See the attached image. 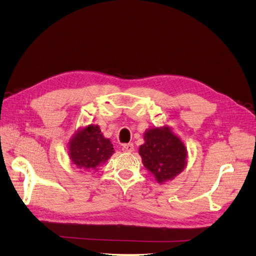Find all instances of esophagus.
I'll list each match as a JSON object with an SVG mask.
<instances>
[{"label": "esophagus", "instance_id": "34e87169", "mask_svg": "<svg viewBox=\"0 0 256 256\" xmlns=\"http://www.w3.org/2000/svg\"><path fill=\"white\" fill-rule=\"evenodd\" d=\"M122 150L123 152H126V153H130L134 150V144H126L122 146Z\"/></svg>", "mask_w": 256, "mask_h": 256}]
</instances>
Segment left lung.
Listing matches in <instances>:
<instances>
[{"label":"left lung","mask_w":256,"mask_h":256,"mask_svg":"<svg viewBox=\"0 0 256 256\" xmlns=\"http://www.w3.org/2000/svg\"><path fill=\"white\" fill-rule=\"evenodd\" d=\"M146 142L140 146L139 154L148 171L157 182L171 180L186 166V148L168 126L154 128L144 133Z\"/></svg>","instance_id":"8db88e82"}]
</instances>
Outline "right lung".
I'll return each instance as SVG.
<instances>
[{
	"instance_id": "add662e5",
	"label": "right lung",
	"mask_w": 256,
	"mask_h": 256,
	"mask_svg": "<svg viewBox=\"0 0 256 256\" xmlns=\"http://www.w3.org/2000/svg\"><path fill=\"white\" fill-rule=\"evenodd\" d=\"M68 150L74 164L88 171L98 170L115 152L110 139L104 138L99 126L94 124L79 130L70 140Z\"/></svg>"
}]
</instances>
